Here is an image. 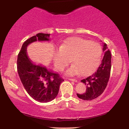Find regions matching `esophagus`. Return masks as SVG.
<instances>
[{
  "instance_id": "34e87169",
  "label": "esophagus",
  "mask_w": 129,
  "mask_h": 129,
  "mask_svg": "<svg viewBox=\"0 0 129 129\" xmlns=\"http://www.w3.org/2000/svg\"><path fill=\"white\" fill-rule=\"evenodd\" d=\"M69 80H70V81H73V82H77V80L75 79H71V78H69L68 79Z\"/></svg>"
}]
</instances>
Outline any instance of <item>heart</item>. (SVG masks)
Here are the masks:
<instances>
[{
	"label": "heart",
	"mask_w": 129,
	"mask_h": 129,
	"mask_svg": "<svg viewBox=\"0 0 129 129\" xmlns=\"http://www.w3.org/2000/svg\"><path fill=\"white\" fill-rule=\"evenodd\" d=\"M102 53V48L98 43L89 42L81 38H72L60 46L54 56L56 68L63 70L70 61L73 66L68 70V75H89L99 64Z\"/></svg>",
	"instance_id": "heart-1"
}]
</instances>
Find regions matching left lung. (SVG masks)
Wrapping results in <instances>:
<instances>
[{"label":"left lung","instance_id":"obj_1","mask_svg":"<svg viewBox=\"0 0 129 129\" xmlns=\"http://www.w3.org/2000/svg\"><path fill=\"white\" fill-rule=\"evenodd\" d=\"M103 50L105 54L98 70L93 75L81 80L86 85V93H77V96L81 99L91 100L97 98L103 93L107 85L112 67V54L106 44H104Z\"/></svg>","mask_w":129,"mask_h":129}]
</instances>
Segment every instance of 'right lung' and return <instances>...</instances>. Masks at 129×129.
Instances as JSON below:
<instances>
[{
    "label": "right lung",
    "instance_id": "right-lung-1",
    "mask_svg": "<svg viewBox=\"0 0 129 129\" xmlns=\"http://www.w3.org/2000/svg\"><path fill=\"white\" fill-rule=\"evenodd\" d=\"M49 34L39 33L26 40L23 44L17 59V69L21 82L29 96L36 101H52L59 93L60 84L64 81L59 74L45 67L35 65L27 56L26 47L33 42L49 40Z\"/></svg>",
    "mask_w": 129,
    "mask_h": 129
}]
</instances>
